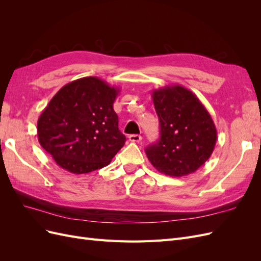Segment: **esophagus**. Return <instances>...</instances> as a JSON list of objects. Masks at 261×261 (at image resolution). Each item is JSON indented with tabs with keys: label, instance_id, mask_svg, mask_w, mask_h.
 <instances>
[{
	"label": "esophagus",
	"instance_id": "esophagus-1",
	"mask_svg": "<svg viewBox=\"0 0 261 261\" xmlns=\"http://www.w3.org/2000/svg\"><path fill=\"white\" fill-rule=\"evenodd\" d=\"M128 138L132 143H139V141L143 139V137H141L140 135H129Z\"/></svg>",
	"mask_w": 261,
	"mask_h": 261
}]
</instances>
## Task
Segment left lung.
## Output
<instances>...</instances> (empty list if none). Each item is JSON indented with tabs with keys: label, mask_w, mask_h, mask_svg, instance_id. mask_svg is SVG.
I'll return each instance as SVG.
<instances>
[{
	"label": "left lung",
	"mask_w": 261,
	"mask_h": 261,
	"mask_svg": "<svg viewBox=\"0 0 261 261\" xmlns=\"http://www.w3.org/2000/svg\"><path fill=\"white\" fill-rule=\"evenodd\" d=\"M160 122V139L146 148L148 160L165 175L180 177L196 172L213 152L217 128L207 109L179 85L152 90Z\"/></svg>",
	"instance_id": "8db88e82"
}]
</instances>
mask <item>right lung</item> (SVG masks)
Wrapping results in <instances>:
<instances>
[{"mask_svg":"<svg viewBox=\"0 0 261 261\" xmlns=\"http://www.w3.org/2000/svg\"><path fill=\"white\" fill-rule=\"evenodd\" d=\"M120 88L98 77L63 86L38 118V140L60 168L74 174L112 161L126 138L118 129L113 103Z\"/></svg>","mask_w":261,"mask_h":261,"instance_id":"obj_1","label":"right lung"}]
</instances>
